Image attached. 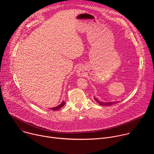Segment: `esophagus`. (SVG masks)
Returning a JSON list of instances; mask_svg holds the SVG:
<instances>
[{
  "label": "esophagus",
  "instance_id": "34e87169",
  "mask_svg": "<svg viewBox=\"0 0 154 154\" xmlns=\"http://www.w3.org/2000/svg\"><path fill=\"white\" fill-rule=\"evenodd\" d=\"M84 73H85V71L83 68H79L77 71V74L79 77H83L84 75Z\"/></svg>",
  "mask_w": 154,
  "mask_h": 154
}]
</instances>
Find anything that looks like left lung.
<instances>
[{
	"label": "left lung",
	"instance_id": "obj_1",
	"mask_svg": "<svg viewBox=\"0 0 154 154\" xmlns=\"http://www.w3.org/2000/svg\"><path fill=\"white\" fill-rule=\"evenodd\" d=\"M94 100L97 102V103H98L100 105H102V106H109V105H112L113 104H116V103H118L119 102V101H114V102H102L101 100H99V99H97V98L94 97Z\"/></svg>",
	"mask_w": 154,
	"mask_h": 154
}]
</instances>
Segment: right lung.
<instances>
[{"instance_id":"right-lung-1","label":"right lung","mask_w":154,"mask_h":154,"mask_svg":"<svg viewBox=\"0 0 154 154\" xmlns=\"http://www.w3.org/2000/svg\"><path fill=\"white\" fill-rule=\"evenodd\" d=\"M65 104V102H64V100L60 104L58 105V106H55V107H53V108H51V110H54V111H56V110H58V109H60L61 108H62Z\"/></svg>"}]
</instances>
